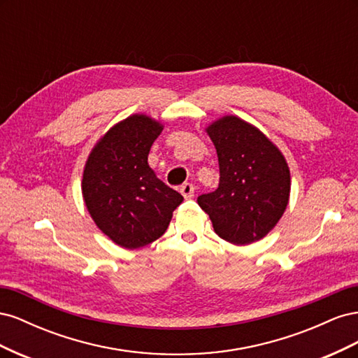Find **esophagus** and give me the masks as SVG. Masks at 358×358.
<instances>
[{"label":"esophagus","mask_w":358,"mask_h":358,"mask_svg":"<svg viewBox=\"0 0 358 358\" xmlns=\"http://www.w3.org/2000/svg\"><path fill=\"white\" fill-rule=\"evenodd\" d=\"M194 185L192 183H189V182H187V183H183V185L180 187V192H182V196L185 197L187 200H189V199H192L194 197Z\"/></svg>","instance_id":"obj_1"}]
</instances>
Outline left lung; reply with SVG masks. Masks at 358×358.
<instances>
[{
  "instance_id": "8db88e82",
  "label": "left lung",
  "mask_w": 358,
  "mask_h": 358,
  "mask_svg": "<svg viewBox=\"0 0 358 358\" xmlns=\"http://www.w3.org/2000/svg\"><path fill=\"white\" fill-rule=\"evenodd\" d=\"M208 134L218 154L220 185L199 196L197 203L224 241L234 245L259 241L288 204L287 161L262 131L241 117L220 119Z\"/></svg>"
}]
</instances>
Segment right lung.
<instances>
[{"mask_svg":"<svg viewBox=\"0 0 358 358\" xmlns=\"http://www.w3.org/2000/svg\"><path fill=\"white\" fill-rule=\"evenodd\" d=\"M162 127L145 115L116 124L86 161L82 192L94 222L122 248L136 249L166 233L183 197L148 164Z\"/></svg>","mask_w":358,"mask_h":358,"instance_id":"obj_1","label":"right lung"}]
</instances>
